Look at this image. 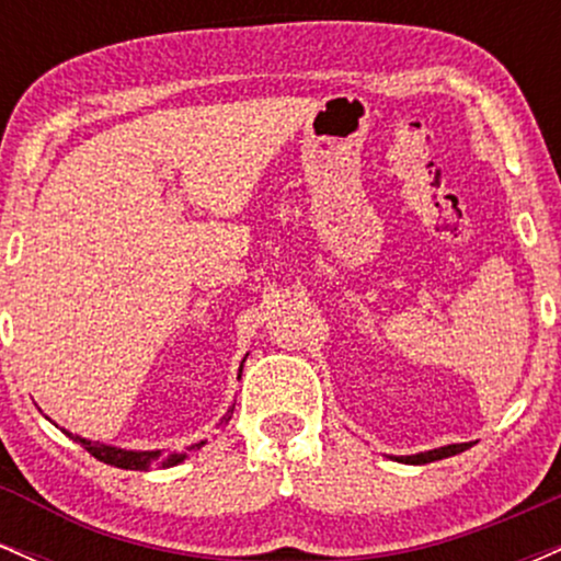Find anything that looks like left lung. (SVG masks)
<instances>
[{"label":"left lung","instance_id":"1","mask_svg":"<svg viewBox=\"0 0 561 561\" xmlns=\"http://www.w3.org/2000/svg\"><path fill=\"white\" fill-rule=\"evenodd\" d=\"M467 448H469V443H456V446H443V448H435V450H424V454H416V456H401V461H405V465H430V461L448 459V456L461 454V450H467Z\"/></svg>","mask_w":561,"mask_h":561}]
</instances>
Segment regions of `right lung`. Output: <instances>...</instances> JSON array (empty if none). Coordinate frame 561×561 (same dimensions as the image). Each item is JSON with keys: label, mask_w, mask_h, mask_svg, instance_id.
Returning <instances> with one entry per match:
<instances>
[{"label": "right lung", "mask_w": 561, "mask_h": 561, "mask_svg": "<svg viewBox=\"0 0 561 561\" xmlns=\"http://www.w3.org/2000/svg\"><path fill=\"white\" fill-rule=\"evenodd\" d=\"M242 371V369H240ZM76 443H81L94 459L105 461L111 467H121V469H152V467H173L179 461L186 459V454H171L163 456V450H124V448H113V446H102V443H92V440H83L79 435H70ZM203 443L192 446L190 450H197Z\"/></svg>", "instance_id": "1"}]
</instances>
